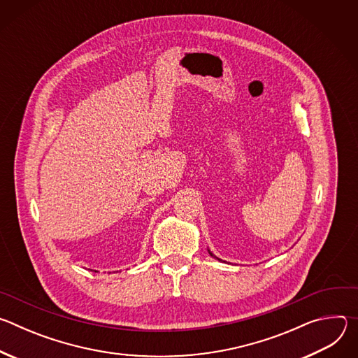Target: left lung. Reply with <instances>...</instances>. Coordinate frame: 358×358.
Listing matches in <instances>:
<instances>
[{
  "mask_svg": "<svg viewBox=\"0 0 358 358\" xmlns=\"http://www.w3.org/2000/svg\"><path fill=\"white\" fill-rule=\"evenodd\" d=\"M208 252H210V255H211V257H213V258H215V259H218V261H221V259H220V258H217V257H214V255H213V253H211V250H208Z\"/></svg>",
  "mask_w": 358,
  "mask_h": 358,
  "instance_id": "1",
  "label": "left lung"
}]
</instances>
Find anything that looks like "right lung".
I'll use <instances>...</instances> for the list:
<instances>
[{
	"label": "right lung",
	"mask_w": 358,
	"mask_h": 358,
	"mask_svg": "<svg viewBox=\"0 0 358 358\" xmlns=\"http://www.w3.org/2000/svg\"><path fill=\"white\" fill-rule=\"evenodd\" d=\"M94 272H96V271H94Z\"/></svg>",
	"instance_id": "1"
}]
</instances>
